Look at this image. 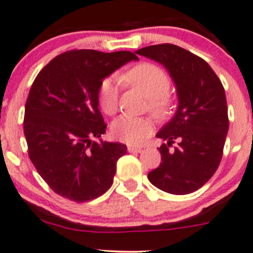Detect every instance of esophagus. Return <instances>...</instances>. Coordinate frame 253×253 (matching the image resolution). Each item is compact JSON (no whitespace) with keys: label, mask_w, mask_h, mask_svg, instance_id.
<instances>
[{"label":"esophagus","mask_w":253,"mask_h":253,"mask_svg":"<svg viewBox=\"0 0 253 253\" xmlns=\"http://www.w3.org/2000/svg\"><path fill=\"white\" fill-rule=\"evenodd\" d=\"M127 151H129V152H141L142 148H138V146H133V145H129V146H127Z\"/></svg>","instance_id":"esophagus-1"}]
</instances>
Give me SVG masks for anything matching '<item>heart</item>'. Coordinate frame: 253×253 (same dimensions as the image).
I'll use <instances>...</instances> for the list:
<instances>
[{"label": "heart", "instance_id": "b5f03b06", "mask_svg": "<svg viewBox=\"0 0 253 253\" xmlns=\"http://www.w3.org/2000/svg\"><path fill=\"white\" fill-rule=\"evenodd\" d=\"M124 83L130 84L149 98V108L157 117H164L171 110L169 92L171 81L168 74L157 65L141 63L132 67L121 76ZM98 104L107 115H114L118 107V84L115 79L103 80L97 92ZM152 122L144 117L123 115L112 122L111 133L118 141L138 145L150 135Z\"/></svg>", "mask_w": 253, "mask_h": 253}]
</instances>
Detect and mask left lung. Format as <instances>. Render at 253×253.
<instances>
[{
	"label": "left lung",
	"instance_id": "obj_1",
	"mask_svg": "<svg viewBox=\"0 0 253 253\" xmlns=\"http://www.w3.org/2000/svg\"><path fill=\"white\" fill-rule=\"evenodd\" d=\"M136 54L161 63L169 71L178 96V108L156 135L163 143L160 167L148 173L156 188L188 195L208 182L222 161L229 130L223 84L203 58L178 45H149ZM174 141L173 151L169 146Z\"/></svg>",
	"mask_w": 253,
	"mask_h": 253
}]
</instances>
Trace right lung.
Here are the masks:
<instances>
[{"label":"right lung","mask_w":253,"mask_h":253,"mask_svg":"<svg viewBox=\"0 0 253 253\" xmlns=\"http://www.w3.org/2000/svg\"><path fill=\"white\" fill-rule=\"evenodd\" d=\"M138 57L130 51L70 50L56 56L31 85L23 130L28 155L52 191L83 203L112 185L121 143L92 141L107 129L97 92L105 77Z\"/></svg>","instance_id":"add662e5"}]
</instances>
